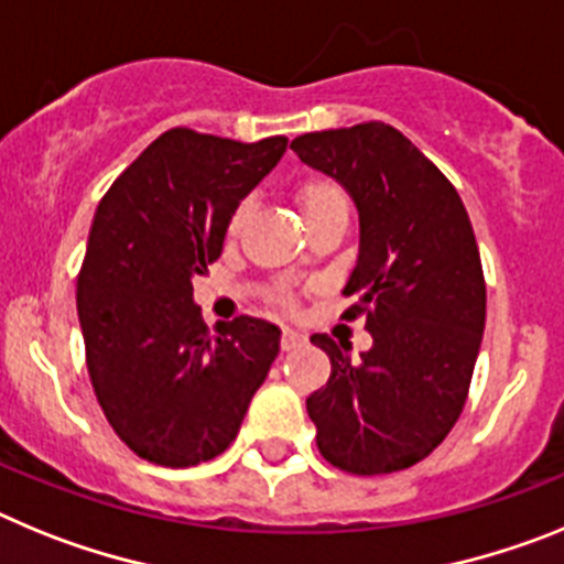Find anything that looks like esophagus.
I'll return each mask as SVG.
<instances>
[{"mask_svg":"<svg viewBox=\"0 0 564 564\" xmlns=\"http://www.w3.org/2000/svg\"><path fill=\"white\" fill-rule=\"evenodd\" d=\"M301 343H303L301 332H292V329H283V332H281V349H283V351L297 349Z\"/></svg>","mask_w":564,"mask_h":564,"instance_id":"34e87169","label":"esophagus"}]
</instances>
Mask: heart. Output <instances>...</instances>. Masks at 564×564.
Masks as SVG:
<instances>
[{
  "label": "heart",
  "instance_id": "1",
  "mask_svg": "<svg viewBox=\"0 0 564 564\" xmlns=\"http://www.w3.org/2000/svg\"><path fill=\"white\" fill-rule=\"evenodd\" d=\"M295 200L310 227L312 224L323 221V218H332V215H349V198H346L340 184H335V181L329 178L301 181V184L295 187ZM249 221H252V204L243 200V204L235 207L232 218H229L227 224L229 241L241 238V235L247 232ZM269 303L278 306V310H292V306H295V292H292L286 283H278V286L269 292Z\"/></svg>",
  "mask_w": 564,
  "mask_h": 564
}]
</instances>
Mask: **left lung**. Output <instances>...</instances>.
Wrapping results in <instances>:
<instances>
[{"mask_svg":"<svg viewBox=\"0 0 564 564\" xmlns=\"http://www.w3.org/2000/svg\"><path fill=\"white\" fill-rule=\"evenodd\" d=\"M303 164L340 181L360 215V254L343 295L371 349L312 335L332 360L310 394L323 459L375 477L429 457L463 414L482 329L486 278L457 189L383 121L297 135Z\"/></svg>","mask_w":564,"mask_h":564,"instance_id":"8db88e82","label":"left lung"}]
</instances>
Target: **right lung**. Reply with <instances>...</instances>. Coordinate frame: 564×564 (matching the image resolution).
Listing matches in <instances>:
<instances>
[{
    "label": "right lung",
    "instance_id": "add662e5",
    "mask_svg": "<svg viewBox=\"0 0 564 564\" xmlns=\"http://www.w3.org/2000/svg\"><path fill=\"white\" fill-rule=\"evenodd\" d=\"M283 153V135L243 144L173 127L96 209L76 286L87 371L107 423L147 463L227 452L278 357L281 329L258 317L209 335L193 278L221 258L235 207Z\"/></svg>",
    "mask_w": 564,
    "mask_h": 564
}]
</instances>
